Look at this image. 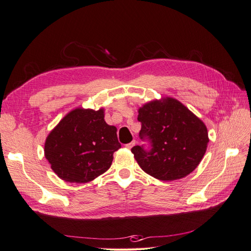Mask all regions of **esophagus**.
Segmentation results:
<instances>
[{"mask_svg":"<svg viewBox=\"0 0 251 251\" xmlns=\"http://www.w3.org/2000/svg\"><path fill=\"white\" fill-rule=\"evenodd\" d=\"M135 144H136V141L133 140V141H131L130 143H126V149H132V148L135 146Z\"/></svg>","mask_w":251,"mask_h":251,"instance_id":"esophagus-1","label":"esophagus"}]
</instances>
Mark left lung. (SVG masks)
<instances>
[{
	"label": "left lung",
	"mask_w": 251,
	"mask_h": 251,
	"mask_svg": "<svg viewBox=\"0 0 251 251\" xmlns=\"http://www.w3.org/2000/svg\"><path fill=\"white\" fill-rule=\"evenodd\" d=\"M139 137L150 147L136 146L132 153L140 168L162 181L191 174L206 151L207 128L180 101L168 97L146 103L138 111Z\"/></svg>",
	"instance_id": "8db88e82"
}]
</instances>
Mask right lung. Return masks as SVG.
<instances>
[{"label": "right lung", "mask_w": 251, "mask_h": 251, "mask_svg": "<svg viewBox=\"0 0 251 251\" xmlns=\"http://www.w3.org/2000/svg\"><path fill=\"white\" fill-rule=\"evenodd\" d=\"M103 110L75 109L59 121L45 143V157L57 176L86 183L107 172L121 144L116 127L105 123Z\"/></svg>", "instance_id": "right-lung-1"}]
</instances>
